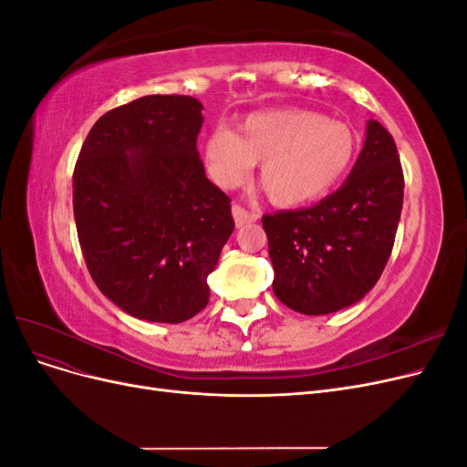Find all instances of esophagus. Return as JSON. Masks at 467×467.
<instances>
[{"label":"esophagus","instance_id":"obj_1","mask_svg":"<svg viewBox=\"0 0 467 467\" xmlns=\"http://www.w3.org/2000/svg\"><path fill=\"white\" fill-rule=\"evenodd\" d=\"M232 214H234V220H235V225L237 228H242V225H245V223H251V222H255L259 216L255 214V212H249V210H245L242 204H234L232 206Z\"/></svg>","mask_w":467,"mask_h":467}]
</instances>
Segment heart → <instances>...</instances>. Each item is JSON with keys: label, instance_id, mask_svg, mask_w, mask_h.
<instances>
[{"label": "heart", "instance_id": "b5f03b06", "mask_svg": "<svg viewBox=\"0 0 467 467\" xmlns=\"http://www.w3.org/2000/svg\"><path fill=\"white\" fill-rule=\"evenodd\" d=\"M210 179L222 189L242 182L259 164V182L271 202L300 206L327 194L355 160L357 138L347 124L319 112L282 109L253 112L212 130L202 146Z\"/></svg>", "mask_w": 467, "mask_h": 467}]
</instances>
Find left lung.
<instances>
[{
    "label": "left lung",
    "instance_id": "8db88e82",
    "mask_svg": "<svg viewBox=\"0 0 467 467\" xmlns=\"http://www.w3.org/2000/svg\"><path fill=\"white\" fill-rule=\"evenodd\" d=\"M403 185L393 138L370 119L341 189L316 206L263 216L276 298L304 316L333 314L362 300L391 255Z\"/></svg>",
    "mask_w": 467,
    "mask_h": 467
}]
</instances>
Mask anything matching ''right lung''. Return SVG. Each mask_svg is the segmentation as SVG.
Here are the masks:
<instances>
[{"instance_id":"1","label":"right lung","mask_w":467,"mask_h":467,"mask_svg":"<svg viewBox=\"0 0 467 467\" xmlns=\"http://www.w3.org/2000/svg\"><path fill=\"white\" fill-rule=\"evenodd\" d=\"M202 105L146 95L99 119L74 169V216L88 271L122 312L155 323L194 317L234 232L230 196L196 150Z\"/></svg>"}]
</instances>
